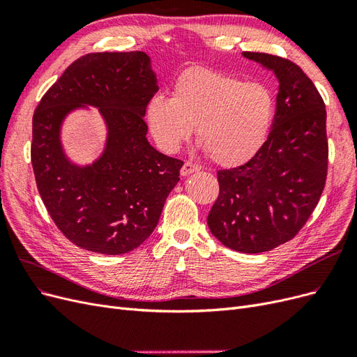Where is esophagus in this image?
Instances as JSON below:
<instances>
[{"instance_id": "1", "label": "esophagus", "mask_w": 357, "mask_h": 357, "mask_svg": "<svg viewBox=\"0 0 357 357\" xmlns=\"http://www.w3.org/2000/svg\"><path fill=\"white\" fill-rule=\"evenodd\" d=\"M201 169V167L199 165H197V164H193V162H185V165L181 167V169H180V174L183 176V177H186V176H189V174H192V172H197V171H199Z\"/></svg>"}]
</instances>
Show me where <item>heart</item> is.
Wrapping results in <instances>:
<instances>
[{
	"label": "heart",
	"mask_w": 357,
	"mask_h": 357,
	"mask_svg": "<svg viewBox=\"0 0 357 357\" xmlns=\"http://www.w3.org/2000/svg\"><path fill=\"white\" fill-rule=\"evenodd\" d=\"M275 113L265 84L193 67L172 84V96L155 95L147 104V125L158 146L174 153L197 126L201 147L215 164L241 165L266 142Z\"/></svg>",
	"instance_id": "obj_1"
}]
</instances>
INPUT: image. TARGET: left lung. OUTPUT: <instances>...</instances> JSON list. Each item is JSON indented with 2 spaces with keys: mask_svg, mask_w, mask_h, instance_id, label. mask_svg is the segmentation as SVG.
I'll use <instances>...</instances> for the list:
<instances>
[{
  "mask_svg": "<svg viewBox=\"0 0 357 357\" xmlns=\"http://www.w3.org/2000/svg\"><path fill=\"white\" fill-rule=\"evenodd\" d=\"M243 56L275 74L277 110L261 150L244 165L218 171L220 192L207 223L223 245L262 253L294 238L325 189L326 109L295 62L257 52Z\"/></svg>",
  "mask_w": 357,
  "mask_h": 357,
  "instance_id": "left-lung-1",
  "label": "left lung"
}]
</instances>
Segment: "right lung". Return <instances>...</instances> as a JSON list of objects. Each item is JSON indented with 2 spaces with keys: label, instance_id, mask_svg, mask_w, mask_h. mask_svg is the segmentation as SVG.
<instances>
[{
  "label": "right lung",
  "instance_id": "add662e5",
  "mask_svg": "<svg viewBox=\"0 0 357 357\" xmlns=\"http://www.w3.org/2000/svg\"><path fill=\"white\" fill-rule=\"evenodd\" d=\"M144 52L89 53L74 61L43 95L32 116L31 162L40 197L59 231L77 247L122 255L156 228L183 162L147 142L144 114L158 92ZM100 110L106 147L91 166L63 152L60 128L73 110Z\"/></svg>",
  "mask_w": 357,
  "mask_h": 357
}]
</instances>
